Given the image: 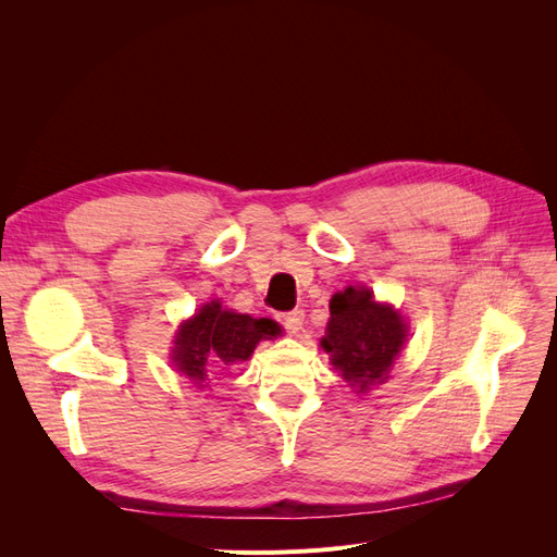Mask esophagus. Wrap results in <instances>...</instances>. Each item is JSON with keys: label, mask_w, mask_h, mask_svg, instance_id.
Wrapping results in <instances>:
<instances>
[{"label": "esophagus", "mask_w": 557, "mask_h": 557, "mask_svg": "<svg viewBox=\"0 0 557 557\" xmlns=\"http://www.w3.org/2000/svg\"><path fill=\"white\" fill-rule=\"evenodd\" d=\"M278 323L285 327V332H299L301 330V323H305V311L301 309H295V311H288V313H278Z\"/></svg>", "instance_id": "34e87169"}]
</instances>
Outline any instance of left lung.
Segmentation results:
<instances>
[{
	"label": "left lung",
	"mask_w": 557,
	"mask_h": 557,
	"mask_svg": "<svg viewBox=\"0 0 557 557\" xmlns=\"http://www.w3.org/2000/svg\"><path fill=\"white\" fill-rule=\"evenodd\" d=\"M407 342V325L391 307L379 305L367 288L348 285L330 299V323L323 348L330 352L334 369L367 391L369 385L387 379L391 367Z\"/></svg>",
	"instance_id": "left-lung-1"
}]
</instances>
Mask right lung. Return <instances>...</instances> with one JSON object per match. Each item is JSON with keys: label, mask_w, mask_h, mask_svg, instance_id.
Masks as SVG:
<instances>
[{"label": "right lung", "mask_w": 557, "mask_h": 557, "mask_svg": "<svg viewBox=\"0 0 557 557\" xmlns=\"http://www.w3.org/2000/svg\"><path fill=\"white\" fill-rule=\"evenodd\" d=\"M276 334L278 325L274 320L234 313L223 309L221 301H211L201 307L193 320L181 325L172 360L178 372L199 385L209 376V362H244L260 339H272Z\"/></svg>", "instance_id": "1"}]
</instances>
